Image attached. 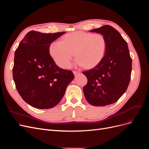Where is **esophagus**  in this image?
<instances>
[{
	"mask_svg": "<svg viewBox=\"0 0 149 149\" xmlns=\"http://www.w3.org/2000/svg\"><path fill=\"white\" fill-rule=\"evenodd\" d=\"M73 73H74V76H77L78 74H80V71H73Z\"/></svg>",
	"mask_w": 149,
	"mask_h": 149,
	"instance_id": "esophagus-1",
	"label": "esophagus"
}]
</instances>
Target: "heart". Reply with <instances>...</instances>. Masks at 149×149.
<instances>
[{
  "label": "heart",
  "mask_w": 149,
  "mask_h": 149,
  "mask_svg": "<svg viewBox=\"0 0 149 149\" xmlns=\"http://www.w3.org/2000/svg\"><path fill=\"white\" fill-rule=\"evenodd\" d=\"M106 48V39L103 35L76 31L65 36L61 41L53 42L49 52L54 61L62 68H68L74 55L78 65L91 68L102 60Z\"/></svg>",
  "instance_id": "heart-1"
}]
</instances>
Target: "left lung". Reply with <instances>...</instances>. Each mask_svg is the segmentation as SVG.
Returning <instances> with one entry per match:
<instances>
[{"label":"left lung","mask_w":149,"mask_h":149,"mask_svg":"<svg viewBox=\"0 0 149 149\" xmlns=\"http://www.w3.org/2000/svg\"><path fill=\"white\" fill-rule=\"evenodd\" d=\"M104 36V57L94 68L83 71L88 83L83 87L86 101L94 106L111 104L127 89L132 71V58L127 43L119 31L110 25L90 30Z\"/></svg>","instance_id":"obj_1"}]
</instances>
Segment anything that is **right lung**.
<instances>
[{"instance_id": "obj_1", "label": "right lung", "mask_w": 149, "mask_h": 149, "mask_svg": "<svg viewBox=\"0 0 149 149\" xmlns=\"http://www.w3.org/2000/svg\"><path fill=\"white\" fill-rule=\"evenodd\" d=\"M65 33L30 31L16 49L13 79L22 98L33 107H55L74 79L73 72L58 66L49 52L50 44Z\"/></svg>"}]
</instances>
